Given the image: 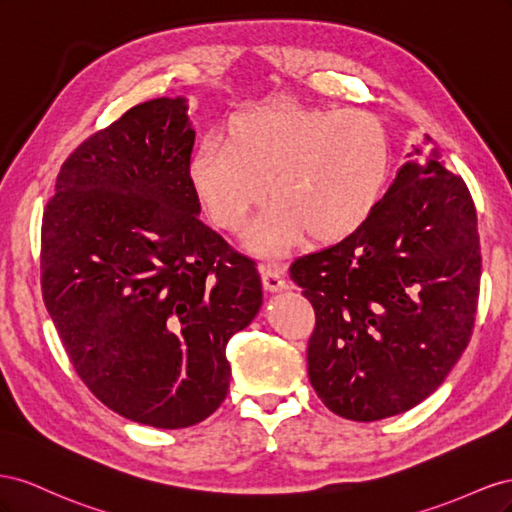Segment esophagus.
<instances>
[{
	"label": "esophagus",
	"mask_w": 512,
	"mask_h": 512,
	"mask_svg": "<svg viewBox=\"0 0 512 512\" xmlns=\"http://www.w3.org/2000/svg\"><path fill=\"white\" fill-rule=\"evenodd\" d=\"M261 281H264V287L268 291H283L287 289V281L281 270H276L272 266H261Z\"/></svg>",
	"instance_id": "esophagus-1"
}]
</instances>
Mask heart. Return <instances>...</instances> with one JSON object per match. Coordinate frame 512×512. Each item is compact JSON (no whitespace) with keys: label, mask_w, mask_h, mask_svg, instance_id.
Here are the masks:
<instances>
[{"label":"heart","mask_w":512,"mask_h":512,"mask_svg":"<svg viewBox=\"0 0 512 512\" xmlns=\"http://www.w3.org/2000/svg\"><path fill=\"white\" fill-rule=\"evenodd\" d=\"M188 175L214 225L231 233L268 195L251 246L283 253L302 233L337 242L369 221L390 175V141L367 111L266 107L236 115L225 143H199Z\"/></svg>","instance_id":"heart-1"}]
</instances>
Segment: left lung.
Wrapping results in <instances>:
<instances>
[{"label":"left lung","mask_w":512,"mask_h":512,"mask_svg":"<svg viewBox=\"0 0 512 512\" xmlns=\"http://www.w3.org/2000/svg\"><path fill=\"white\" fill-rule=\"evenodd\" d=\"M480 266L470 188L437 148L401 167L362 227L298 257L309 379L328 410L373 422L425 401L470 343Z\"/></svg>","instance_id":"1"}]
</instances>
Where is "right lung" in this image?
Segmentation results:
<instances>
[{
    "label": "right lung",
    "mask_w": 512,
    "mask_h": 512,
    "mask_svg": "<svg viewBox=\"0 0 512 512\" xmlns=\"http://www.w3.org/2000/svg\"><path fill=\"white\" fill-rule=\"evenodd\" d=\"M184 98H154L87 137L42 216V298L81 382L156 429L227 397V341L261 306L257 264L199 221Z\"/></svg>",
    "instance_id": "add662e5"
}]
</instances>
